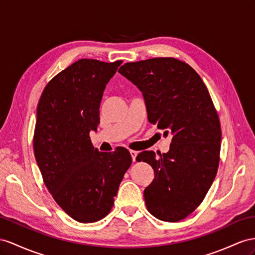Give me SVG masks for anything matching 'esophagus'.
<instances>
[{"mask_svg":"<svg viewBox=\"0 0 255 255\" xmlns=\"http://www.w3.org/2000/svg\"><path fill=\"white\" fill-rule=\"evenodd\" d=\"M130 155H131V158H132V160L133 161H135V157H136V155H138V152L136 151H133V149H130Z\"/></svg>","mask_w":255,"mask_h":255,"instance_id":"34e87169","label":"esophagus"}]
</instances>
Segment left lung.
I'll return each mask as SVG.
<instances>
[{
	"label": "left lung",
	"instance_id": "left-lung-1",
	"mask_svg": "<svg viewBox=\"0 0 255 255\" xmlns=\"http://www.w3.org/2000/svg\"><path fill=\"white\" fill-rule=\"evenodd\" d=\"M119 72L142 93L148 122L172 136L167 153L136 156L154 170L145 205L161 221L183 220L204 200L219 167L222 133L209 91L194 69L173 58L125 63Z\"/></svg>",
	"mask_w": 255,
	"mask_h": 255
}]
</instances>
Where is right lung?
I'll list each match as a JSON object with an SVG mask.
<instances>
[{
  "mask_svg": "<svg viewBox=\"0 0 255 255\" xmlns=\"http://www.w3.org/2000/svg\"><path fill=\"white\" fill-rule=\"evenodd\" d=\"M122 61L81 59L57 74L37 104L34 156L44 183L62 210L81 223L110 212L131 155L99 152L89 132L100 124V102Z\"/></svg>",
  "mask_w": 255,
  "mask_h": 255,
  "instance_id": "add662e5",
  "label": "right lung"
}]
</instances>
